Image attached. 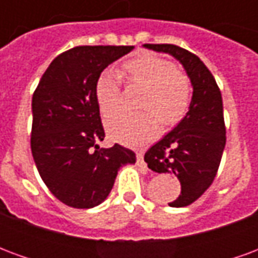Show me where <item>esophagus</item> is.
<instances>
[{
	"label": "esophagus",
	"mask_w": 258,
	"mask_h": 258,
	"mask_svg": "<svg viewBox=\"0 0 258 258\" xmlns=\"http://www.w3.org/2000/svg\"><path fill=\"white\" fill-rule=\"evenodd\" d=\"M137 163H138V166L142 168H148L146 167V163L144 162V153L142 152H137Z\"/></svg>",
	"instance_id": "esophagus-1"
}]
</instances>
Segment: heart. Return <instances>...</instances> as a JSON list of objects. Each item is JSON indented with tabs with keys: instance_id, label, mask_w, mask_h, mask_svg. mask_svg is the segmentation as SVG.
<instances>
[{
	"instance_id": "b5f03b06",
	"label": "heart",
	"mask_w": 258,
	"mask_h": 258,
	"mask_svg": "<svg viewBox=\"0 0 258 258\" xmlns=\"http://www.w3.org/2000/svg\"><path fill=\"white\" fill-rule=\"evenodd\" d=\"M123 74L128 84L144 88L138 107L146 110L134 114L118 113L107 118L106 130L113 140L124 145H142L157 134V117L166 127H171L184 118L192 99L190 81L182 70L167 59L142 53L124 62ZM120 94L118 73L112 69L105 70L95 87L96 102L103 117L117 110Z\"/></svg>"
}]
</instances>
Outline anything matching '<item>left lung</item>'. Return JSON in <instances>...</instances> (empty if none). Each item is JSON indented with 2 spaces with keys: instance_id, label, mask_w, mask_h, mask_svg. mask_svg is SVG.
<instances>
[{
  "instance_id": "1",
  "label": "left lung",
  "mask_w": 258,
  "mask_h": 258,
  "mask_svg": "<svg viewBox=\"0 0 258 258\" xmlns=\"http://www.w3.org/2000/svg\"><path fill=\"white\" fill-rule=\"evenodd\" d=\"M144 47L173 55L184 66L194 87L186 116L145 153L151 170L174 174L181 182V195L168 206L185 207L213 184L221 163L227 141L221 91L210 70L195 53L173 44Z\"/></svg>"
}]
</instances>
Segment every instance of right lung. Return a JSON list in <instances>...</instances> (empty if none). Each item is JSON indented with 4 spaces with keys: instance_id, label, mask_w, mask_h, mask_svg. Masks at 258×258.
Returning a JSON list of instances; mask_svg holds the SVG:
<instances>
[{
    "instance_id": "obj_1",
    "label": "right lung",
    "mask_w": 258,
    "mask_h": 258,
    "mask_svg": "<svg viewBox=\"0 0 258 258\" xmlns=\"http://www.w3.org/2000/svg\"><path fill=\"white\" fill-rule=\"evenodd\" d=\"M133 45H81L53 59L33 94L31 153L51 194L74 209L101 205L133 151L99 148L105 131L96 102L99 76Z\"/></svg>"
}]
</instances>
